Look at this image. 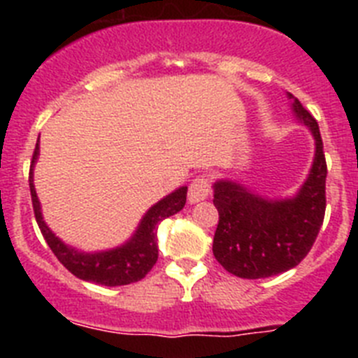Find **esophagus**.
Here are the masks:
<instances>
[{
    "instance_id": "1",
    "label": "esophagus",
    "mask_w": 358,
    "mask_h": 358,
    "mask_svg": "<svg viewBox=\"0 0 358 358\" xmlns=\"http://www.w3.org/2000/svg\"><path fill=\"white\" fill-rule=\"evenodd\" d=\"M210 192H211L210 179H208L206 176L195 177L188 188V202L189 204H195V202L204 201V199H208Z\"/></svg>"
}]
</instances>
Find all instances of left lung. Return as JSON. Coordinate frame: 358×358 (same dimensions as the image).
<instances>
[{
    "label": "left lung",
    "instance_id": "8db88e82",
    "mask_svg": "<svg viewBox=\"0 0 358 358\" xmlns=\"http://www.w3.org/2000/svg\"><path fill=\"white\" fill-rule=\"evenodd\" d=\"M292 113L312 132L314 161L301 188L292 197L271 199L233 179L213 182L218 226L213 255L227 273L248 280L268 278L296 267L308 255L327 210V161L315 118L287 93Z\"/></svg>",
    "mask_w": 358,
    "mask_h": 358
}]
</instances>
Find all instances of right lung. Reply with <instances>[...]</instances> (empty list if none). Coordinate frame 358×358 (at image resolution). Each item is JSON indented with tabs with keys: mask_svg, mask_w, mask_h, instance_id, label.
Here are the masks:
<instances>
[{
	"mask_svg": "<svg viewBox=\"0 0 358 358\" xmlns=\"http://www.w3.org/2000/svg\"><path fill=\"white\" fill-rule=\"evenodd\" d=\"M37 159H39V141L36 143L30 164L31 204H34V213H36L41 233L53 255L57 256V260L80 280L106 287L129 285V283L140 281L141 278L147 276L148 271L157 262V226L161 220L172 217L185 208L188 186L173 189L172 194L148 208V211L136 227L134 235L125 243L118 248L106 249V251L84 252L62 242L44 222L39 197H37L36 186H34V166H36Z\"/></svg>",
	"mask_w": 358,
	"mask_h": 358,
	"instance_id": "add662e5",
	"label": "right lung"
}]
</instances>
